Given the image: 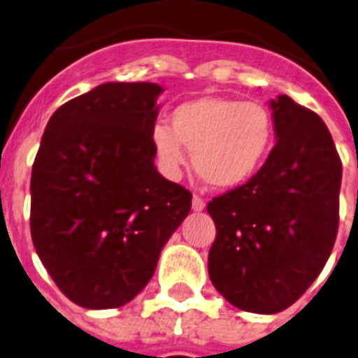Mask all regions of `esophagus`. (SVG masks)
<instances>
[{
  "instance_id": "obj_1",
  "label": "esophagus",
  "mask_w": 358,
  "mask_h": 358,
  "mask_svg": "<svg viewBox=\"0 0 358 358\" xmlns=\"http://www.w3.org/2000/svg\"><path fill=\"white\" fill-rule=\"evenodd\" d=\"M203 208H205V199L199 196H194L192 197V210H196V213H201Z\"/></svg>"
}]
</instances>
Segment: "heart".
Masks as SVG:
<instances>
[{
	"instance_id": "obj_1",
	"label": "heart",
	"mask_w": 358,
	"mask_h": 358,
	"mask_svg": "<svg viewBox=\"0 0 358 358\" xmlns=\"http://www.w3.org/2000/svg\"><path fill=\"white\" fill-rule=\"evenodd\" d=\"M275 144V122L264 105L203 96L171 113V129L157 124L151 145L162 170L177 176L192 150L196 176L207 187L233 190L259 173Z\"/></svg>"
}]
</instances>
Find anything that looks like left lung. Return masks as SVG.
Listing matches in <instances>:
<instances>
[{"mask_svg": "<svg viewBox=\"0 0 358 358\" xmlns=\"http://www.w3.org/2000/svg\"><path fill=\"white\" fill-rule=\"evenodd\" d=\"M275 145L251 181L214 197L208 251L214 288L240 310L275 314L324 270L338 231L342 162L318 114L288 96L270 101Z\"/></svg>", "mask_w": 358, "mask_h": 358, "instance_id": "left-lung-1", "label": "left lung"}]
</instances>
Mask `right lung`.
<instances>
[{
  "instance_id": "add662e5",
  "label": "right lung",
  "mask_w": 358,
  "mask_h": 358,
  "mask_svg": "<svg viewBox=\"0 0 358 358\" xmlns=\"http://www.w3.org/2000/svg\"><path fill=\"white\" fill-rule=\"evenodd\" d=\"M162 87L103 83L50 118L31 173V236L68 299L116 308L144 290L192 194L157 171Z\"/></svg>"
}]
</instances>
